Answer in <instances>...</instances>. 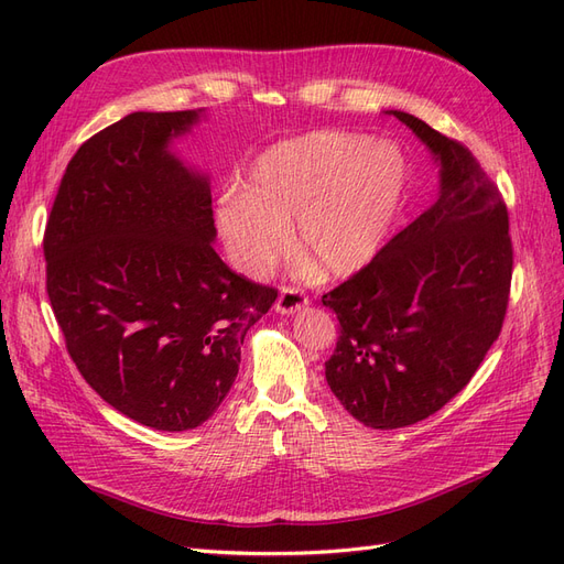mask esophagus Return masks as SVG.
<instances>
[{"mask_svg": "<svg viewBox=\"0 0 564 564\" xmlns=\"http://www.w3.org/2000/svg\"><path fill=\"white\" fill-rule=\"evenodd\" d=\"M305 305H308V296H305L301 289H296V286H282L280 289V296L275 301V311L280 315H294L301 308H305Z\"/></svg>", "mask_w": 564, "mask_h": 564, "instance_id": "1", "label": "esophagus"}]
</instances>
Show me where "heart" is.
I'll list each match as a JSON object with an SVG mask.
<instances>
[{
  "label": "heart",
  "mask_w": 564,
  "mask_h": 564,
  "mask_svg": "<svg viewBox=\"0 0 564 564\" xmlns=\"http://www.w3.org/2000/svg\"><path fill=\"white\" fill-rule=\"evenodd\" d=\"M406 162L390 143L344 131H311L268 148L251 166L249 191L218 199L216 224L232 265L261 278L278 263L294 224L296 251L322 278L367 268L400 214Z\"/></svg>",
  "instance_id": "obj_1"
}]
</instances>
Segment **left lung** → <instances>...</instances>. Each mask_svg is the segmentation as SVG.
<instances>
[{
    "label": "left lung",
    "instance_id": "left-lung-1",
    "mask_svg": "<svg viewBox=\"0 0 564 564\" xmlns=\"http://www.w3.org/2000/svg\"><path fill=\"white\" fill-rule=\"evenodd\" d=\"M388 115L431 150L437 199L322 296L340 324L324 377L357 421L379 431L429 419L468 386L501 334L513 275L506 204L473 152L414 115Z\"/></svg>",
    "mask_w": 564,
    "mask_h": 564
}]
</instances>
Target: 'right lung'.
Returning a JSON list of instances; mask_svg holds the SVG:
<instances>
[{
    "mask_svg": "<svg viewBox=\"0 0 564 564\" xmlns=\"http://www.w3.org/2000/svg\"><path fill=\"white\" fill-rule=\"evenodd\" d=\"M202 115L131 112L91 135L44 232L48 301L84 381L166 433L216 412L278 299L214 251L209 176L172 150Z\"/></svg>",
    "mask_w": 564,
    "mask_h": 564,
    "instance_id": "1",
    "label": "right lung"
}]
</instances>
